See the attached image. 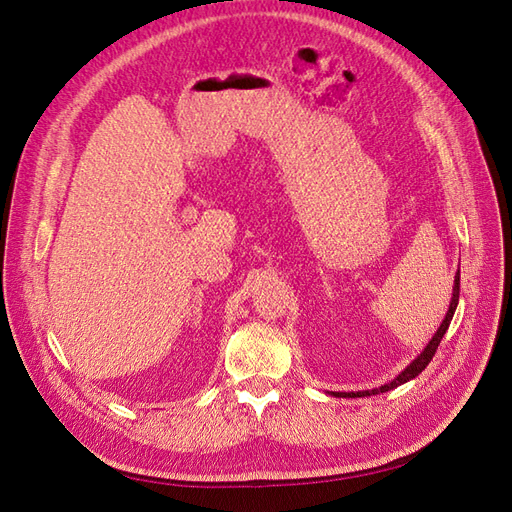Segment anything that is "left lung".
<instances>
[{
	"mask_svg": "<svg viewBox=\"0 0 512 512\" xmlns=\"http://www.w3.org/2000/svg\"><path fill=\"white\" fill-rule=\"evenodd\" d=\"M457 303H459V271H457V275H455V286H453V299H451V305H448V312H446V318L442 320V324H440V329L436 331V335L431 337V342L425 346V350L416 356V359L401 371V374L395 378V380H391L389 384H384V386H380V389H371V391H356V393H333L335 397H367V395H378V393H386V391H393V389H397V386H401L404 382H410L412 378H416L418 374H421V371L429 365V361L433 359V354H436V350H438V346H440V342H442V337H444V333L448 331V324H451V320H453V314H455V309H457Z\"/></svg>",
	"mask_w": 512,
	"mask_h": 512,
	"instance_id": "obj_1",
	"label": "left lung"
}]
</instances>
